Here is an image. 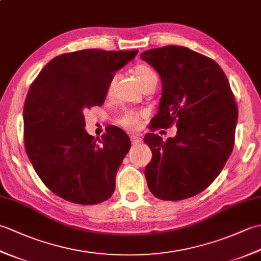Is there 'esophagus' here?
<instances>
[{
    "mask_svg": "<svg viewBox=\"0 0 261 261\" xmlns=\"http://www.w3.org/2000/svg\"><path fill=\"white\" fill-rule=\"evenodd\" d=\"M130 139H131V143H132V145H134V146H138V145H139V143H141V141H142L141 138H140V137H137V136H132V137L130 138Z\"/></svg>",
    "mask_w": 261,
    "mask_h": 261,
    "instance_id": "esophagus-1",
    "label": "esophagus"
}]
</instances>
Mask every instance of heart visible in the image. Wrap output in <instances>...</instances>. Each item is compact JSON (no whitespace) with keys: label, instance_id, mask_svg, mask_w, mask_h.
I'll list each match as a JSON object with an SVG mask.
<instances>
[{"label":"heart","instance_id":"heart-1","mask_svg":"<svg viewBox=\"0 0 261 261\" xmlns=\"http://www.w3.org/2000/svg\"><path fill=\"white\" fill-rule=\"evenodd\" d=\"M135 75L137 77L138 82L140 83L141 87H143L145 85L149 84L153 81H157V75L154 73L153 69L149 67L147 65H137L135 67ZM112 84L113 83H110L109 86V92L112 90ZM140 121V115L137 114L135 112H126L122 119L120 120V123L125 126V127H137L138 124H139Z\"/></svg>","mask_w":261,"mask_h":261}]
</instances>
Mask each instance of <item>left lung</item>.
<instances>
[{
	"mask_svg": "<svg viewBox=\"0 0 261 261\" xmlns=\"http://www.w3.org/2000/svg\"><path fill=\"white\" fill-rule=\"evenodd\" d=\"M140 58L162 80L152 129L176 122L174 138L164 142L148 134L151 162L145 176L149 190L165 201H180L203 192L223 169L234 145L238 107L222 68L213 59L180 46L143 51Z\"/></svg>",
	"mask_w": 261,
	"mask_h": 261,
	"instance_id": "obj_1",
	"label": "left lung"
}]
</instances>
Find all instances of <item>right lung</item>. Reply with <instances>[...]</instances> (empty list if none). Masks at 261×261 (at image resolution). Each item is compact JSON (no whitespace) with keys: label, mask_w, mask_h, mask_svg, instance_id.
Segmentation results:
<instances>
[{"label":"right lung","mask_w":261,"mask_h":261,"mask_svg":"<svg viewBox=\"0 0 261 261\" xmlns=\"http://www.w3.org/2000/svg\"><path fill=\"white\" fill-rule=\"evenodd\" d=\"M137 54L85 49L60 55L29 88L23 109L25 151L43 184L66 201L98 204L114 193L130 139L116 126L94 139L85 130L84 112L101 107L115 71Z\"/></svg>","instance_id":"obj_1"}]
</instances>
